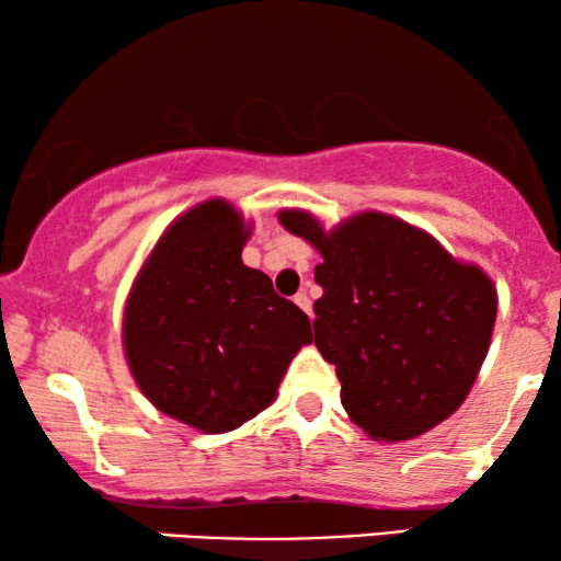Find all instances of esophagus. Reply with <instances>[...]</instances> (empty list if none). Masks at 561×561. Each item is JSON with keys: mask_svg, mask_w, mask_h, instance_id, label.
<instances>
[{"mask_svg": "<svg viewBox=\"0 0 561 561\" xmlns=\"http://www.w3.org/2000/svg\"><path fill=\"white\" fill-rule=\"evenodd\" d=\"M295 302H297L299 307H302V310H305L307 314H312V299H310V295H307V291H297Z\"/></svg>", "mask_w": 561, "mask_h": 561, "instance_id": "34e87169", "label": "esophagus"}]
</instances>
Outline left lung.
I'll return each instance as SVG.
<instances>
[{"instance_id": "obj_1", "label": "left lung", "mask_w": 561, "mask_h": 561, "mask_svg": "<svg viewBox=\"0 0 561 561\" xmlns=\"http://www.w3.org/2000/svg\"><path fill=\"white\" fill-rule=\"evenodd\" d=\"M279 220L322 254L314 345L335 366L351 420L374 439L399 442L457 412L493 335L491 279L383 213H363L330 233L302 210Z\"/></svg>"}]
</instances>
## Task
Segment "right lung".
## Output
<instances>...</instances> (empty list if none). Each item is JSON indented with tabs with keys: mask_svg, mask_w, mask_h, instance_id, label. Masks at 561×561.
Segmentation results:
<instances>
[{
	"mask_svg": "<svg viewBox=\"0 0 561 561\" xmlns=\"http://www.w3.org/2000/svg\"><path fill=\"white\" fill-rule=\"evenodd\" d=\"M249 231L224 201L178 218L124 310L126 360L160 412L201 432H231L277 397L310 318L241 262Z\"/></svg>",
	"mask_w": 561,
	"mask_h": 561,
	"instance_id": "obj_1",
	"label": "right lung"
}]
</instances>
